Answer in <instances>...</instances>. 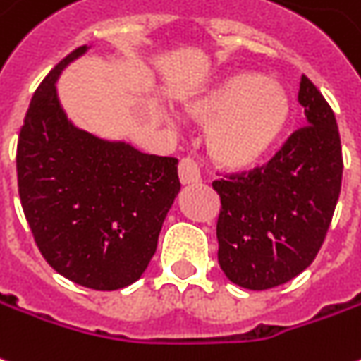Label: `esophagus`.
Segmentation results:
<instances>
[{"mask_svg":"<svg viewBox=\"0 0 361 361\" xmlns=\"http://www.w3.org/2000/svg\"><path fill=\"white\" fill-rule=\"evenodd\" d=\"M180 181L183 185L189 183H199L201 181V172H199V166L195 160L191 158H183L180 162Z\"/></svg>","mask_w":361,"mask_h":361,"instance_id":"esophagus-1","label":"esophagus"}]
</instances>
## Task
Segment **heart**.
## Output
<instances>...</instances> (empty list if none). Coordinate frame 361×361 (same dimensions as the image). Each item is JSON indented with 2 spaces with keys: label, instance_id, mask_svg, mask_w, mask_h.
Segmentation results:
<instances>
[{
  "label": "heart",
  "instance_id": "obj_1",
  "mask_svg": "<svg viewBox=\"0 0 361 361\" xmlns=\"http://www.w3.org/2000/svg\"><path fill=\"white\" fill-rule=\"evenodd\" d=\"M181 107L189 119L209 125V156L231 172L258 166L276 148L291 119L286 90L252 72L223 75L188 97Z\"/></svg>",
  "mask_w": 361,
  "mask_h": 361
}]
</instances>
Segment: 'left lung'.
Returning <instances> with one entry per match:
<instances>
[{"label": "left lung", "mask_w": 361, "mask_h": 361, "mask_svg": "<svg viewBox=\"0 0 361 361\" xmlns=\"http://www.w3.org/2000/svg\"><path fill=\"white\" fill-rule=\"evenodd\" d=\"M297 99L307 125L266 166L213 181L221 197L219 266L252 291L283 286L311 266L340 195L344 164L334 113L307 75Z\"/></svg>", "instance_id": "obj_1"}]
</instances>
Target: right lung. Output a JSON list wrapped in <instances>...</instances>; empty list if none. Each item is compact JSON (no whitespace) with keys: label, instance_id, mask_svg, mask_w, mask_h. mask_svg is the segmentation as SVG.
Masks as SVG:
<instances>
[{"label":"right lung","instance_id":"obj_1","mask_svg":"<svg viewBox=\"0 0 361 361\" xmlns=\"http://www.w3.org/2000/svg\"><path fill=\"white\" fill-rule=\"evenodd\" d=\"M70 52L32 95L17 145V181L40 254L78 286L115 291L145 274L180 193L178 160L75 127L58 99Z\"/></svg>","mask_w":361,"mask_h":361}]
</instances>
